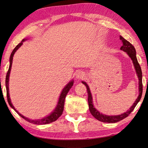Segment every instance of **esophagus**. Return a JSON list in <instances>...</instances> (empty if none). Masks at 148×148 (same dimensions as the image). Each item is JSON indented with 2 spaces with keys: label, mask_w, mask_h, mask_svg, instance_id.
I'll return each mask as SVG.
<instances>
[{
  "label": "esophagus",
  "mask_w": 148,
  "mask_h": 148,
  "mask_svg": "<svg viewBox=\"0 0 148 148\" xmlns=\"http://www.w3.org/2000/svg\"><path fill=\"white\" fill-rule=\"evenodd\" d=\"M85 77V74L84 72L82 71H79L76 74V78L79 79H83Z\"/></svg>",
  "instance_id": "34e87169"
}]
</instances>
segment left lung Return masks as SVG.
Segmentation results:
<instances>
[{
  "label": "left lung",
  "mask_w": 148,
  "mask_h": 148,
  "mask_svg": "<svg viewBox=\"0 0 148 148\" xmlns=\"http://www.w3.org/2000/svg\"><path fill=\"white\" fill-rule=\"evenodd\" d=\"M120 40L122 41L123 45L120 47L121 50L123 51L124 52H126L127 53L129 57L131 58L132 61H133V63L134 64V68H135L137 76L138 77V90H139V95L138 97H137L135 101H134V104L131 106V107L129 108V110L127 111L126 112L121 114L120 115L118 116H107L103 114L100 113L99 111L95 109L94 107V105H93V101H92V97L91 92H90V90L89 88L88 85L86 82L82 81V82L83 83L85 86H86L87 88V92H88V105H89V110L91 112L92 115L94 116L95 118H96L97 120L100 121H102V122L105 123H116L118 122V121H120L122 120L123 119L127 117V116L130 114L132 111L134 110V108H135L136 105L138 104V103L140 101V100L141 99L142 94V89H143V86H142V70L141 67L140 66V65L137 60L136 56V50L134 49V46L132 45V44L129 42L127 40H126L125 39H124L122 36H120Z\"/></svg>",
  "instance_id": "8db88e82"
}]
</instances>
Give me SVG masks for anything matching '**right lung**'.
<instances>
[{"label": "right lung", "instance_id": "add662e5", "mask_svg": "<svg viewBox=\"0 0 148 148\" xmlns=\"http://www.w3.org/2000/svg\"><path fill=\"white\" fill-rule=\"evenodd\" d=\"M26 40H27V39H23V40L21 41V42L18 44V45L14 48V50H13L12 53L11 54V55H10V66H9L8 71V72H7L6 77V88L8 102L10 107H11L12 108H14V110L18 114H19L21 116V117H22L23 118H24L25 120H27V121H28V122L32 123H34V124H36V125H44V124L50 123L53 122V121H56L57 119H58L60 117V116L62 114V112H63V111H64L65 99H66V95H67V94L69 91L70 88H71L73 86V81H70L69 83L67 84L66 86L64 88L63 90H62V93L60 94V95L58 104H57V106H56V108L53 110V112H52L51 114H49L48 116H47V117L43 118L42 119H40V120H30V119H28L27 118L25 117V116H23L22 114H21L20 113L18 112V111L16 109H15L14 106H13L12 103L11 102V99H10V95H9V87H8L9 77H10V71H11V68H12V61H13V56H14L15 53L17 51V49H19L20 47L23 45V42H24V41Z\"/></svg>", "mask_w": 148, "mask_h": 148}]
</instances>
